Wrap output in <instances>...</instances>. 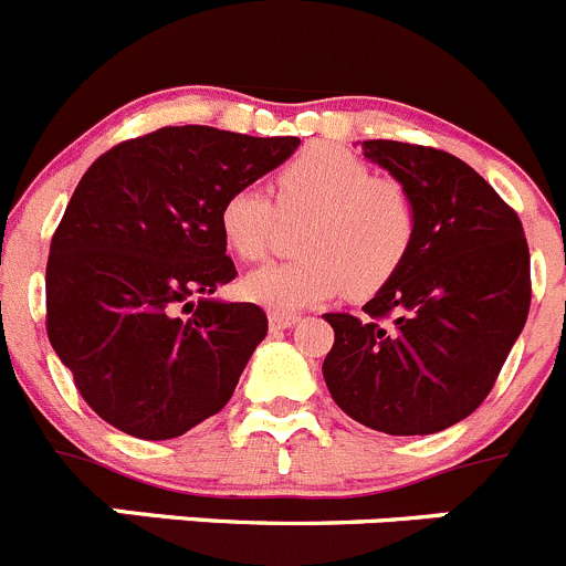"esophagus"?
Wrapping results in <instances>:
<instances>
[{
  "label": "esophagus",
  "mask_w": 566,
  "mask_h": 566,
  "mask_svg": "<svg viewBox=\"0 0 566 566\" xmlns=\"http://www.w3.org/2000/svg\"><path fill=\"white\" fill-rule=\"evenodd\" d=\"M298 321V315L295 313H271V329H290V326Z\"/></svg>",
  "instance_id": "34e87169"
}]
</instances>
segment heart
I'll return each instance as SVG.
<instances>
[{"mask_svg":"<svg viewBox=\"0 0 566 566\" xmlns=\"http://www.w3.org/2000/svg\"><path fill=\"white\" fill-rule=\"evenodd\" d=\"M276 200L256 184L229 192L220 231L240 259H262L282 218L307 223L301 256L268 262L242 279V295L273 313H298L335 298H371L410 259L419 231L413 192L374 176L363 158L335 145H310L276 172Z\"/></svg>","mask_w":566,"mask_h":566,"instance_id":"heart-1","label":"heart"}]
</instances>
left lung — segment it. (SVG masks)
I'll return each mask as SVG.
<instances>
[{"instance_id": "1", "label": "left lung", "mask_w": 566, "mask_h": 566, "mask_svg": "<svg viewBox=\"0 0 566 566\" xmlns=\"http://www.w3.org/2000/svg\"><path fill=\"white\" fill-rule=\"evenodd\" d=\"M419 209L416 245L363 315L326 313L332 399L371 430L430 436L494 388L531 310V253L516 211L452 153L363 142Z\"/></svg>"}]
</instances>
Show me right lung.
<instances>
[{"mask_svg":"<svg viewBox=\"0 0 566 566\" xmlns=\"http://www.w3.org/2000/svg\"><path fill=\"white\" fill-rule=\"evenodd\" d=\"M298 142L170 125L119 142L81 178L50 242L46 335L111 427L164 441L226 408L268 315L189 298L237 276L223 200L276 170Z\"/></svg>","mask_w":566,"mask_h":566,"instance_id":"add662e5","label":"right lung"}]
</instances>
